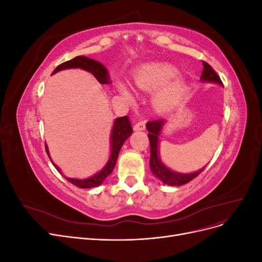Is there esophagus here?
<instances>
[{"instance_id":"esophagus-1","label":"esophagus","mask_w":262,"mask_h":262,"mask_svg":"<svg viewBox=\"0 0 262 262\" xmlns=\"http://www.w3.org/2000/svg\"><path fill=\"white\" fill-rule=\"evenodd\" d=\"M133 128H134V130H136V131H143V130H145V122L144 121H140V122L134 124Z\"/></svg>"}]
</instances>
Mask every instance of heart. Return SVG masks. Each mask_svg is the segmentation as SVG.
I'll list each match as a JSON object with an SVG mask.
<instances>
[{
	"label": "heart",
	"instance_id": "b5f03b06",
	"mask_svg": "<svg viewBox=\"0 0 262 262\" xmlns=\"http://www.w3.org/2000/svg\"><path fill=\"white\" fill-rule=\"evenodd\" d=\"M178 73V69L168 63H145L134 72L133 83L142 91L157 90L154 105L157 110L166 113L175 108L187 92V84L182 78L172 81ZM118 92L126 99L134 98L130 87L123 83H118Z\"/></svg>",
	"mask_w": 262,
	"mask_h": 262
}]
</instances>
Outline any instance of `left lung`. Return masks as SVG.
I'll return each instance as SVG.
<instances>
[{
  "label": "left lung",
  "mask_w": 262,
  "mask_h": 262,
  "mask_svg": "<svg viewBox=\"0 0 262 262\" xmlns=\"http://www.w3.org/2000/svg\"><path fill=\"white\" fill-rule=\"evenodd\" d=\"M200 81L202 83H214V84H219L221 86H223V83H222L220 76L207 62H203V72H202ZM165 124H166L165 119H158V120L148 121L146 123V129L148 131L147 137L149 140V146H150L149 168H150V171L153 172V175L160 179L163 184L168 185V186H182L185 184H188L189 181H191L193 178H195L199 173L202 172V170L205 167L194 172L184 173V172L171 170L162 162L158 148H160V137Z\"/></svg>",
  "instance_id": "obj_1"
}]
</instances>
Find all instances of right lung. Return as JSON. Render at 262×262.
<instances>
[{
  "mask_svg": "<svg viewBox=\"0 0 262 262\" xmlns=\"http://www.w3.org/2000/svg\"><path fill=\"white\" fill-rule=\"evenodd\" d=\"M69 69H82L84 71H87V72L92 73L96 80L100 83V84H110L112 81H110V76L108 73V70L106 69V67L104 64H101L100 62L94 60V59H90L87 57H84V55H78V57H75L74 59L67 61L64 63H62L58 68H55V70L53 71L52 74H55L60 72V71L63 70H69ZM132 126L131 123L129 121V117L124 116V117H119L115 119V122L113 125V130H112V134H110V156L109 160L106 163V165L102 167L101 170H99L98 172L95 173L92 177L85 178V179H78V178H69L63 175L61 169L58 167L57 165L53 163V161L51 160L50 157V153H49V148L48 145L46 143V150L47 154H48L50 161L52 162V164L54 165V167L58 169V171L60 173H62L63 177H64L68 181H70L71 184L82 188V189H91L94 187H98L100 186L104 180L113 172L116 163H117V158L119 155V152L123 145V143L125 142V140L128 139L131 134H132Z\"/></svg>",
  "mask_w": 262,
  "mask_h": 262,
  "instance_id": "add662e5",
  "label": "right lung"
}]
</instances>
